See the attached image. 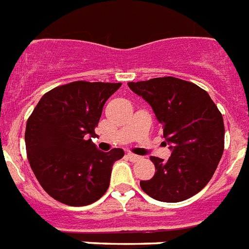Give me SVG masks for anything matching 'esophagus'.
<instances>
[{
    "instance_id": "1",
    "label": "esophagus",
    "mask_w": 249,
    "mask_h": 249,
    "mask_svg": "<svg viewBox=\"0 0 249 249\" xmlns=\"http://www.w3.org/2000/svg\"><path fill=\"white\" fill-rule=\"evenodd\" d=\"M126 157H128L131 162H137V160H141V157L137 156V154H133V153H128V154H126Z\"/></svg>"
}]
</instances>
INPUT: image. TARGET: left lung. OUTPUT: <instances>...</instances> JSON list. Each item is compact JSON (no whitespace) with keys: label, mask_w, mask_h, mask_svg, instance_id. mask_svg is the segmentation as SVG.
<instances>
[{"label":"left lung","mask_w":249,"mask_h":249,"mask_svg":"<svg viewBox=\"0 0 249 249\" xmlns=\"http://www.w3.org/2000/svg\"><path fill=\"white\" fill-rule=\"evenodd\" d=\"M129 89L152 106L170 144L167 160L150 157L154 176L141 181L150 197L178 202L202 190L212 179L224 150V121L206 91L175 77L129 82Z\"/></svg>","instance_id":"1"}]
</instances>
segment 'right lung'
Returning a JSON list of instances; mask_svg holds the SVG:
<instances>
[{
    "label": "right lung",
    "mask_w": 249,
    "mask_h": 249,
    "mask_svg": "<svg viewBox=\"0 0 249 249\" xmlns=\"http://www.w3.org/2000/svg\"><path fill=\"white\" fill-rule=\"evenodd\" d=\"M120 86L76 81L50 89L37 102L26 123L25 144L31 170L53 199L85 206L108 189L112 164L124 150L101 152L91 138L105 102Z\"/></svg>",
    "instance_id": "obj_1"
}]
</instances>
